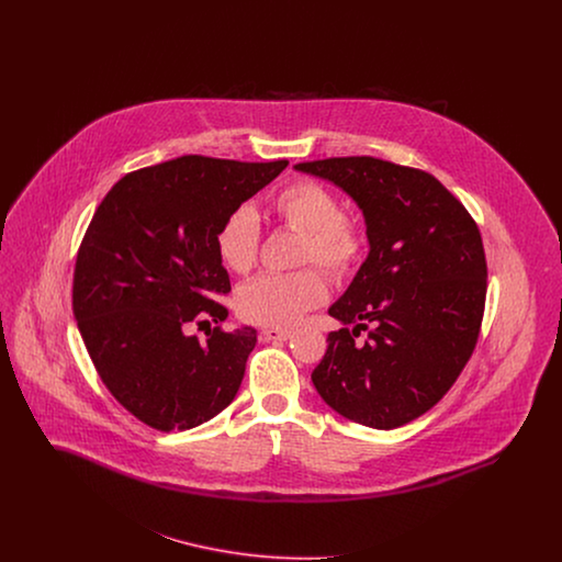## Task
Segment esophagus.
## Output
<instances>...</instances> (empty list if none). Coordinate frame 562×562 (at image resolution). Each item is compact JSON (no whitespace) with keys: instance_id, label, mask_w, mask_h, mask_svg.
<instances>
[{"instance_id":"esophagus-1","label":"esophagus","mask_w":562,"mask_h":562,"mask_svg":"<svg viewBox=\"0 0 562 562\" xmlns=\"http://www.w3.org/2000/svg\"><path fill=\"white\" fill-rule=\"evenodd\" d=\"M291 330H286V328H263L261 330V341H286V339H291Z\"/></svg>"}]
</instances>
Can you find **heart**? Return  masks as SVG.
<instances>
[{"label":"heart","instance_id":"1","mask_svg":"<svg viewBox=\"0 0 562 562\" xmlns=\"http://www.w3.org/2000/svg\"><path fill=\"white\" fill-rule=\"evenodd\" d=\"M271 211L280 223L301 234L296 261L318 263L335 278L348 276L364 255V229L358 218L341 213L337 198L328 189L299 179L280 189L271 200ZM221 263L234 273L255 268L261 248L259 218L250 206L227 214L214 236ZM326 299L321 269L305 268L293 273H263L241 284L236 307L244 321L263 326H293L305 312Z\"/></svg>","mask_w":562,"mask_h":562}]
</instances>
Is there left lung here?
<instances>
[{
    "label": "left lung",
    "instance_id": "obj_1",
    "mask_svg": "<svg viewBox=\"0 0 562 562\" xmlns=\"http://www.w3.org/2000/svg\"><path fill=\"white\" fill-rule=\"evenodd\" d=\"M364 214L369 257L328 314L344 328L312 381L330 408L374 429L422 417L457 381L481 333L486 261L463 204L429 172L371 156L294 166ZM351 323L355 328L349 329ZM360 329L364 342H356Z\"/></svg>",
    "mask_w": 562,
    "mask_h": 562
}]
</instances>
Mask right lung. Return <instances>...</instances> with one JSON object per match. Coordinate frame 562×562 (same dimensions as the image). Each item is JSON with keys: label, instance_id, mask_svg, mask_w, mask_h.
I'll return each instance as SVG.
<instances>
[{"label": "right lung", "instance_id": "right-lung-1", "mask_svg": "<svg viewBox=\"0 0 562 562\" xmlns=\"http://www.w3.org/2000/svg\"><path fill=\"white\" fill-rule=\"evenodd\" d=\"M286 160L183 156L122 177L78 250L74 316L113 398L160 431L191 429L240 390L257 330H221L232 291L214 236ZM215 326L200 342L190 330Z\"/></svg>", "mask_w": 562, "mask_h": 562}]
</instances>
